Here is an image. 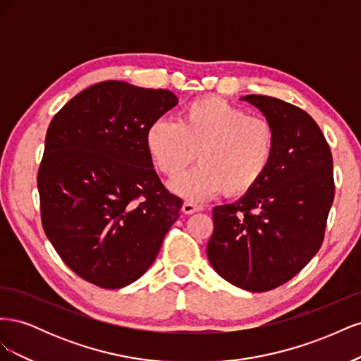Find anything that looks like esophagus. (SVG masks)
Masks as SVG:
<instances>
[{
  "mask_svg": "<svg viewBox=\"0 0 361 361\" xmlns=\"http://www.w3.org/2000/svg\"><path fill=\"white\" fill-rule=\"evenodd\" d=\"M202 209H203V206L194 203V202H185L182 204V212L183 214H194V212H199Z\"/></svg>",
  "mask_w": 361,
  "mask_h": 361,
  "instance_id": "1",
  "label": "esophagus"
}]
</instances>
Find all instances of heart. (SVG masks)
Masks as SVG:
<instances>
[{
    "label": "heart",
    "instance_id": "1",
    "mask_svg": "<svg viewBox=\"0 0 361 361\" xmlns=\"http://www.w3.org/2000/svg\"><path fill=\"white\" fill-rule=\"evenodd\" d=\"M145 143L154 166L169 178L197 155L199 166L174 179L171 188L185 197L206 199L223 190L231 195L253 190L276 158L277 134L269 120L241 106L221 97H199L182 108L178 122H152Z\"/></svg>",
    "mask_w": 361,
    "mask_h": 361
}]
</instances>
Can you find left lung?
Segmentation results:
<instances>
[{"instance_id": "left-lung-1", "label": "left lung", "mask_w": 361, "mask_h": 361, "mask_svg": "<svg viewBox=\"0 0 361 361\" xmlns=\"http://www.w3.org/2000/svg\"><path fill=\"white\" fill-rule=\"evenodd\" d=\"M277 134L265 178L241 200L215 206L206 253L232 285L267 292L289 281L322 245L334 200L333 157L314 120L277 97L248 94Z\"/></svg>"}]
</instances>
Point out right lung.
<instances>
[{
	"label": "right lung",
	"instance_id": "obj_1",
	"mask_svg": "<svg viewBox=\"0 0 361 361\" xmlns=\"http://www.w3.org/2000/svg\"><path fill=\"white\" fill-rule=\"evenodd\" d=\"M178 104L170 90L102 81L51 120L37 173L40 218L76 276L104 289L140 279L179 218L147 154L149 125Z\"/></svg>",
	"mask_w": 361,
	"mask_h": 361
}]
</instances>
